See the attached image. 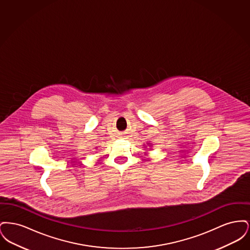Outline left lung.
I'll list each match as a JSON object with an SVG mask.
<instances>
[{"mask_svg":"<svg viewBox=\"0 0 250 250\" xmlns=\"http://www.w3.org/2000/svg\"><path fill=\"white\" fill-rule=\"evenodd\" d=\"M147 145H148V146H152V143H147Z\"/></svg>","mask_w":250,"mask_h":250,"instance_id":"1","label":"left lung"}]
</instances>
